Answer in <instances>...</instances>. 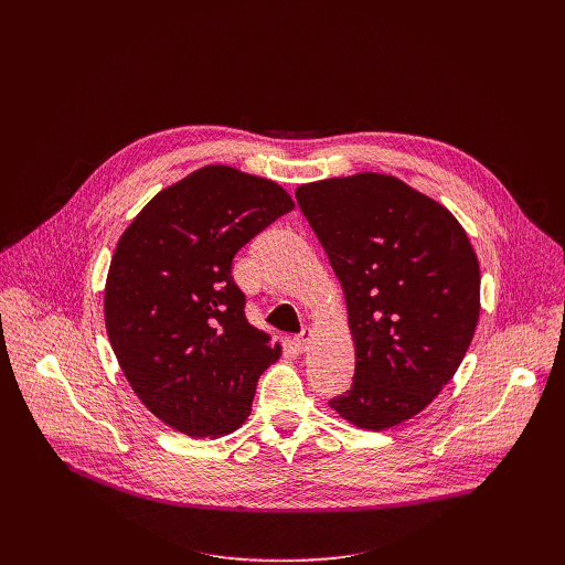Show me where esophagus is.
Returning <instances> with one entry per match:
<instances>
[{"label":"esophagus","instance_id":"obj_1","mask_svg":"<svg viewBox=\"0 0 565 565\" xmlns=\"http://www.w3.org/2000/svg\"><path fill=\"white\" fill-rule=\"evenodd\" d=\"M292 342H295V347L299 351H306L310 347V342H312V329H303L299 335H295Z\"/></svg>","mask_w":565,"mask_h":565}]
</instances>
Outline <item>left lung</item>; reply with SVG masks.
<instances>
[{"label": "left lung", "instance_id": "obj_1", "mask_svg": "<svg viewBox=\"0 0 565 565\" xmlns=\"http://www.w3.org/2000/svg\"><path fill=\"white\" fill-rule=\"evenodd\" d=\"M297 203L344 288L351 388L329 407L382 431L418 416L458 371L480 312V268L456 216L388 174L299 185Z\"/></svg>", "mask_w": 565, "mask_h": 565}]
</instances>
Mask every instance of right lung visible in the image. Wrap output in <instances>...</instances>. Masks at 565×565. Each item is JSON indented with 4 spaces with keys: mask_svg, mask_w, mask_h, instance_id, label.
Returning <instances> with one entry per match:
<instances>
[{
    "mask_svg": "<svg viewBox=\"0 0 565 565\" xmlns=\"http://www.w3.org/2000/svg\"><path fill=\"white\" fill-rule=\"evenodd\" d=\"M295 207L270 179L205 166L160 190L122 232L105 284V324L142 405L192 438L232 434L281 344L246 319L232 259Z\"/></svg>",
    "mask_w": 565,
    "mask_h": 565,
    "instance_id": "add662e5",
    "label": "right lung"
}]
</instances>
